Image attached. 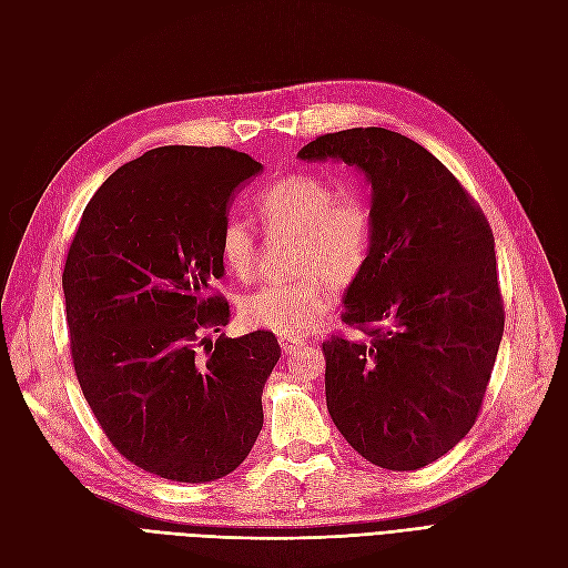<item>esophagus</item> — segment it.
<instances>
[{"instance_id": "esophagus-1", "label": "esophagus", "mask_w": 568, "mask_h": 568, "mask_svg": "<svg viewBox=\"0 0 568 568\" xmlns=\"http://www.w3.org/2000/svg\"><path fill=\"white\" fill-rule=\"evenodd\" d=\"M280 345H282V352H284V355H293V352L301 349V347L305 345V341H301V338H286V336H282V338H280Z\"/></svg>"}]
</instances>
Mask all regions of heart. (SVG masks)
<instances>
[{
    "mask_svg": "<svg viewBox=\"0 0 568 568\" xmlns=\"http://www.w3.org/2000/svg\"><path fill=\"white\" fill-rule=\"evenodd\" d=\"M256 209L270 230L293 232V270L305 275L251 291L240 305L242 320L277 336H305L334 305V286L352 284L364 270L374 244V213L362 192H336L315 173L270 183L256 194ZM221 258L240 280L256 272V237L246 221L227 219Z\"/></svg>",
    "mask_w": 568,
    "mask_h": 568,
    "instance_id": "obj_1",
    "label": "heart"
}]
</instances>
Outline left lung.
<instances>
[{"instance_id": "obj_1", "label": "left lung", "mask_w": 568, "mask_h": 568, "mask_svg": "<svg viewBox=\"0 0 568 568\" xmlns=\"http://www.w3.org/2000/svg\"><path fill=\"white\" fill-rule=\"evenodd\" d=\"M298 158L341 160L371 185L374 244L331 336L326 408L347 444L385 470H418L470 433L503 338L494 232L435 154L366 126L320 135Z\"/></svg>"}]
</instances>
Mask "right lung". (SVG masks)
<instances>
[{
  "instance_id": "right-lung-1",
  "label": "right lung",
  "mask_w": 568,
  "mask_h": 568,
  "mask_svg": "<svg viewBox=\"0 0 568 568\" xmlns=\"http://www.w3.org/2000/svg\"><path fill=\"white\" fill-rule=\"evenodd\" d=\"M263 166L230 148L164 145L87 204L63 270L77 381L110 444L141 470L204 484L237 470L280 362L270 331L216 341L230 305L221 232Z\"/></svg>"
}]
</instances>
